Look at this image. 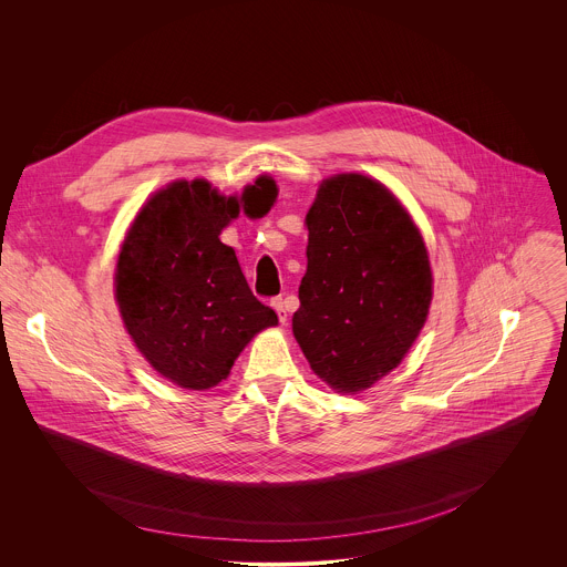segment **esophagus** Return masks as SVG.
Masks as SVG:
<instances>
[{"mask_svg": "<svg viewBox=\"0 0 567 567\" xmlns=\"http://www.w3.org/2000/svg\"><path fill=\"white\" fill-rule=\"evenodd\" d=\"M270 303H272V308H275V312H277L279 321H281V323H286V321H288V308H286V301H284L281 297H275Z\"/></svg>", "mask_w": 567, "mask_h": 567, "instance_id": "esophagus-1", "label": "esophagus"}]
</instances>
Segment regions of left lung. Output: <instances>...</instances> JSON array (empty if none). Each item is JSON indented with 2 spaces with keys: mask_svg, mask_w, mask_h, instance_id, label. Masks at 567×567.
I'll list each match as a JSON object with an SVG mask.
<instances>
[{
  "mask_svg": "<svg viewBox=\"0 0 567 567\" xmlns=\"http://www.w3.org/2000/svg\"><path fill=\"white\" fill-rule=\"evenodd\" d=\"M292 331L312 371L358 393L393 371L425 323L427 250L400 200L362 174L321 183Z\"/></svg>",
  "mask_w": 567,
  "mask_h": 567,
  "instance_id": "left-lung-1",
  "label": "left lung"
}]
</instances>
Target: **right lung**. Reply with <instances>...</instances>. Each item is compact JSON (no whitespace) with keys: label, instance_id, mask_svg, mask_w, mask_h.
Instances as JSON below:
<instances>
[{"label":"right lung","instance_id":"obj_1","mask_svg":"<svg viewBox=\"0 0 567 567\" xmlns=\"http://www.w3.org/2000/svg\"><path fill=\"white\" fill-rule=\"evenodd\" d=\"M248 192L270 200L275 181L259 176L243 200L203 178L176 181L144 205L122 244L120 315L146 360L181 389L223 382L248 340L277 324L250 292L236 250L218 238L240 207L248 212Z\"/></svg>","mask_w":567,"mask_h":567}]
</instances>
